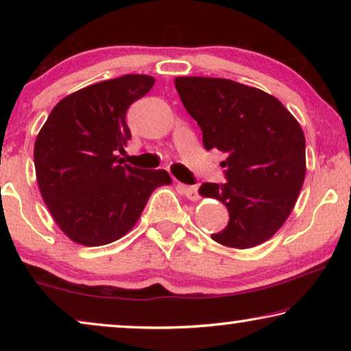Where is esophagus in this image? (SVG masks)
<instances>
[{
	"label": "esophagus",
	"mask_w": 351,
	"mask_h": 351,
	"mask_svg": "<svg viewBox=\"0 0 351 351\" xmlns=\"http://www.w3.org/2000/svg\"><path fill=\"white\" fill-rule=\"evenodd\" d=\"M182 192L190 201H197L199 198L198 195V187L197 186H186V184H180Z\"/></svg>",
	"instance_id": "34e87169"
}]
</instances>
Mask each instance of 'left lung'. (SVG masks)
Returning a JSON list of instances; mask_svg holds the SVG:
<instances>
[{"label":"left lung","instance_id":"left-lung-1","mask_svg":"<svg viewBox=\"0 0 351 351\" xmlns=\"http://www.w3.org/2000/svg\"><path fill=\"white\" fill-rule=\"evenodd\" d=\"M175 86L206 150L226 154L228 182L198 190L229 212V224L212 240L235 249L261 245L287 221L304 186V130L280 100L258 88L215 77H176Z\"/></svg>","mask_w":351,"mask_h":351}]
</instances>
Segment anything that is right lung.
<instances>
[{
  "instance_id": "obj_1",
  "label": "right lung",
  "mask_w": 351,
  "mask_h": 351,
  "mask_svg": "<svg viewBox=\"0 0 351 351\" xmlns=\"http://www.w3.org/2000/svg\"><path fill=\"white\" fill-rule=\"evenodd\" d=\"M154 85L152 75L127 74L94 83L63 97L35 139L34 162L45 203L62 232L83 246H104L138 223L156 187L169 186L165 170L123 164L132 133L128 106Z\"/></svg>"
}]
</instances>
